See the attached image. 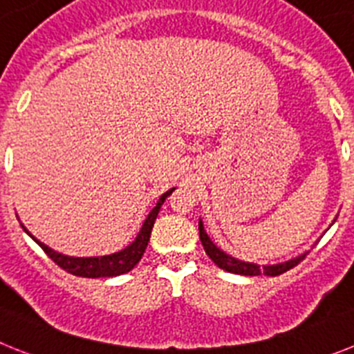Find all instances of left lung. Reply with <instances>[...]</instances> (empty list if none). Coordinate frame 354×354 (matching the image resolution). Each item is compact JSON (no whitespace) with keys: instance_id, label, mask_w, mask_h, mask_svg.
<instances>
[{"instance_id":"left-lung-1","label":"left lung","mask_w":354,"mask_h":354,"mask_svg":"<svg viewBox=\"0 0 354 354\" xmlns=\"http://www.w3.org/2000/svg\"><path fill=\"white\" fill-rule=\"evenodd\" d=\"M199 238H201V243L205 247V252L208 254L209 259L218 266V268L225 270V272H231V273H238V275H248V277H256L264 273V275H270V277H277L280 273L288 272V270L295 268L296 264H300V261H304L305 256L296 257V259L288 261V263H282V264H273V266H259V264H252V263H243V261H238L234 257L227 256L221 250V248H216L213 245V241L209 240L208 234L205 232V227L203 224L199 222Z\"/></svg>"}]
</instances>
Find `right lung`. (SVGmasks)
Here are the masks:
<instances>
[{
	"label": "right lung",
	"instance_id": "1",
	"mask_svg": "<svg viewBox=\"0 0 354 354\" xmlns=\"http://www.w3.org/2000/svg\"><path fill=\"white\" fill-rule=\"evenodd\" d=\"M174 189L167 190L165 194H162V197L158 199L157 206L151 209V213L148 215V218L142 224L141 231H139L138 238L132 241L127 248H123L122 252L111 254V256H102V257H68L63 256V254L54 252L53 248H49L47 245L40 243L35 236H31L30 232L24 229V231L37 241L40 247H42L44 252L58 264L59 268H63L65 272L72 273L75 277H88V279H98V277H116L122 275V273L130 272V270L136 266V264L141 261L142 254H145L146 247H148L149 234H151V229H153L155 218H157L158 212H160V206L164 205L165 197L173 194Z\"/></svg>",
	"mask_w": 354,
	"mask_h": 354
}]
</instances>
